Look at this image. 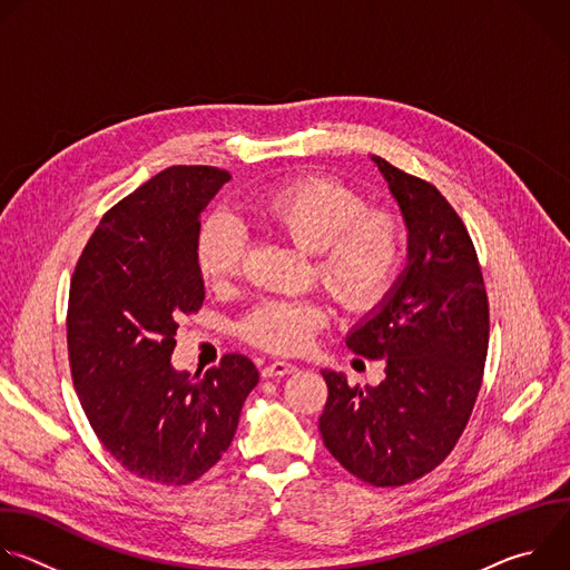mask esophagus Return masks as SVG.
<instances>
[{"mask_svg": "<svg viewBox=\"0 0 570 570\" xmlns=\"http://www.w3.org/2000/svg\"><path fill=\"white\" fill-rule=\"evenodd\" d=\"M297 372V367L293 363H286V361H275L271 365H266L262 370V376L264 379H279V376H286V374H293Z\"/></svg>", "mask_w": 570, "mask_h": 570, "instance_id": "obj_1", "label": "esophagus"}]
</instances>
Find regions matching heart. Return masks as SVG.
I'll list each match as a JSON object with an SVG mask.
<instances>
[{
	"instance_id": "1",
	"label": "heart",
	"mask_w": 570,
	"mask_h": 570,
	"mask_svg": "<svg viewBox=\"0 0 570 570\" xmlns=\"http://www.w3.org/2000/svg\"><path fill=\"white\" fill-rule=\"evenodd\" d=\"M253 216L286 234L302 250L315 253L322 286L347 311H370L394 284L409 225L394 209H367L361 191L324 176H311L266 191ZM243 234L227 218H212L198 236V268L207 286L227 288L240 271ZM311 299H264L243 315L238 332L250 345L273 354L304 352L324 324Z\"/></svg>"
}]
</instances>
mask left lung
Here are the masks:
<instances>
[{
  "label": "left lung",
  "instance_id": "8db88e82",
  "mask_svg": "<svg viewBox=\"0 0 570 570\" xmlns=\"http://www.w3.org/2000/svg\"><path fill=\"white\" fill-rule=\"evenodd\" d=\"M409 225V264L347 334V347L385 363L379 385H350L322 370L330 396L320 435L330 453L374 487H399L433 471L460 440L482 383L490 304L471 236L426 180L379 155Z\"/></svg>",
  "mask_w": 570,
  "mask_h": 570
}]
</instances>
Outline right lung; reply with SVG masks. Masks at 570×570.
<instances>
[{
	"label": "right lung",
	"mask_w": 570,
	"mask_h": 570,
	"mask_svg": "<svg viewBox=\"0 0 570 570\" xmlns=\"http://www.w3.org/2000/svg\"><path fill=\"white\" fill-rule=\"evenodd\" d=\"M232 176L169 167L119 200L80 255L67 306L73 387L101 444L130 473L187 484L232 444L255 363L223 356L203 376L171 365L178 320L205 299L200 214Z\"/></svg>",
	"instance_id": "1"
}]
</instances>
